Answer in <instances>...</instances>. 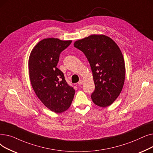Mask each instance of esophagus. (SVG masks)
Returning <instances> with one entry per match:
<instances>
[{
	"label": "esophagus",
	"mask_w": 153,
	"mask_h": 153,
	"mask_svg": "<svg viewBox=\"0 0 153 153\" xmlns=\"http://www.w3.org/2000/svg\"><path fill=\"white\" fill-rule=\"evenodd\" d=\"M82 83H83V81H82V80H80V81H79V82H78V84H79V85H81Z\"/></svg>",
	"instance_id": "1"
}]
</instances>
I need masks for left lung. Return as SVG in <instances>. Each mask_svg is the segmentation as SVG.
Listing matches in <instances>:
<instances>
[{
	"instance_id": "obj_1",
	"label": "left lung",
	"mask_w": 153,
	"mask_h": 153,
	"mask_svg": "<svg viewBox=\"0 0 153 153\" xmlns=\"http://www.w3.org/2000/svg\"><path fill=\"white\" fill-rule=\"evenodd\" d=\"M74 47L82 51L89 62L95 91L93 102L107 107L122 92L125 79V64L117 44L104 35H92L76 41Z\"/></svg>"
}]
</instances>
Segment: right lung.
I'll return each mask as SVG.
<instances>
[{
  "label": "right lung",
  "mask_w": 153,
  "mask_h": 153,
  "mask_svg": "<svg viewBox=\"0 0 153 153\" xmlns=\"http://www.w3.org/2000/svg\"><path fill=\"white\" fill-rule=\"evenodd\" d=\"M71 42L72 40L45 38L34 46L29 56L31 86L38 99L55 113L67 110L75 94L73 87L66 82L63 72L56 67L60 53Z\"/></svg>",
  "instance_id": "obj_1"
}]
</instances>
